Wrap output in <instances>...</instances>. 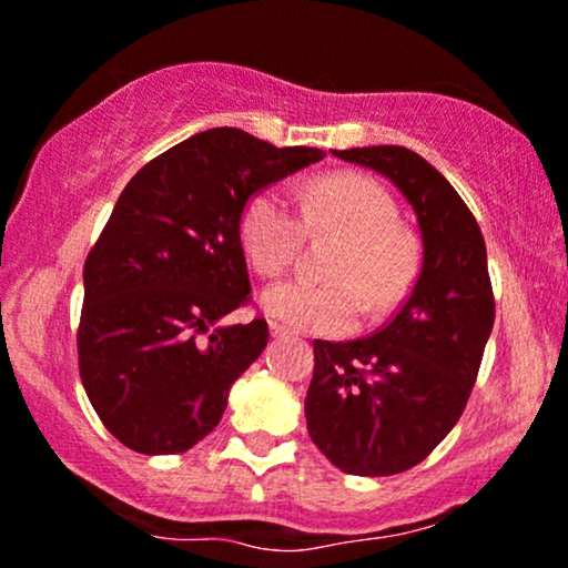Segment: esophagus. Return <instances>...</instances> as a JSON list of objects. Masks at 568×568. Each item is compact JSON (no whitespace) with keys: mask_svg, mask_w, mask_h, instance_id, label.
Returning <instances> with one entry per match:
<instances>
[{"mask_svg":"<svg viewBox=\"0 0 568 568\" xmlns=\"http://www.w3.org/2000/svg\"><path fill=\"white\" fill-rule=\"evenodd\" d=\"M268 329H272L274 337H291V334H294L288 329V326L280 324V321H268Z\"/></svg>","mask_w":568,"mask_h":568,"instance_id":"1","label":"esophagus"}]
</instances>
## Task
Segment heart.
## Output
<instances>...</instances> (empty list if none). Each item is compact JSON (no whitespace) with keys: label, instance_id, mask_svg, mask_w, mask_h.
<instances>
[{"label":"heart","instance_id":"heart-1","mask_svg":"<svg viewBox=\"0 0 568 568\" xmlns=\"http://www.w3.org/2000/svg\"><path fill=\"white\" fill-rule=\"evenodd\" d=\"M239 234L250 264L268 280L291 272L307 236L343 239L324 268L332 283L291 280L264 296L274 318L315 334L351 332L359 307L369 318L389 313L408 294L419 268V247L399 229L394 195L375 179L356 174L313 182L300 193V209L280 190L253 195Z\"/></svg>","mask_w":568,"mask_h":568}]
</instances>
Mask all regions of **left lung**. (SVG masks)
I'll return each mask as SVG.
<instances>
[{"label": "left lung", "instance_id": "obj_1", "mask_svg": "<svg viewBox=\"0 0 568 568\" xmlns=\"http://www.w3.org/2000/svg\"><path fill=\"white\" fill-rule=\"evenodd\" d=\"M392 179L419 220L425 258L408 300L369 337L315 339L304 397L313 444L354 476L425 459L463 416L495 321L487 247L457 190L405 146L332 149Z\"/></svg>", "mask_w": 568, "mask_h": 568}]
</instances>
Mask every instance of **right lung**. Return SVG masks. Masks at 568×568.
I'll list each match as a JSON object with an SVG mask.
<instances>
[{"label": "right lung", "mask_w": 568, "mask_h": 568, "mask_svg": "<svg viewBox=\"0 0 568 568\" xmlns=\"http://www.w3.org/2000/svg\"><path fill=\"white\" fill-rule=\"evenodd\" d=\"M326 152L214 128L128 182L83 264L79 373L105 429L139 455H179L223 419L229 392L268 343L250 304L244 206Z\"/></svg>", "instance_id": "obj_1"}]
</instances>
